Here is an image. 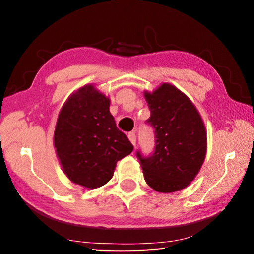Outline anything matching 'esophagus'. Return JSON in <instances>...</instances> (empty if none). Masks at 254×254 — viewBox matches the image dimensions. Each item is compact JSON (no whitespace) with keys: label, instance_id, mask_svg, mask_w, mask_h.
<instances>
[{"label":"esophagus","instance_id":"esophagus-1","mask_svg":"<svg viewBox=\"0 0 254 254\" xmlns=\"http://www.w3.org/2000/svg\"><path fill=\"white\" fill-rule=\"evenodd\" d=\"M127 137H128V140L131 141V143L133 144V145H135V142H136V135H135V133L134 132H130L127 134Z\"/></svg>","mask_w":254,"mask_h":254}]
</instances>
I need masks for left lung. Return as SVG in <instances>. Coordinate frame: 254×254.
Wrapping results in <instances>:
<instances>
[{
  "label": "left lung",
  "instance_id": "left-lung-1",
  "mask_svg": "<svg viewBox=\"0 0 254 254\" xmlns=\"http://www.w3.org/2000/svg\"><path fill=\"white\" fill-rule=\"evenodd\" d=\"M144 97L151 112L147 123L156 136L152 154L136 152L145 183L159 192L180 190L194 180L205 160L204 122L191 101L171 84L144 92Z\"/></svg>",
  "mask_w": 254,
  "mask_h": 254
}]
</instances>
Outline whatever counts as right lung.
I'll return each mask as SVG.
<instances>
[{"label":"right lung","instance_id":"1","mask_svg":"<svg viewBox=\"0 0 254 254\" xmlns=\"http://www.w3.org/2000/svg\"><path fill=\"white\" fill-rule=\"evenodd\" d=\"M54 144L65 175L94 189L113 177L117 162L133 151L110 113V100L93 85L68 97L59 112Z\"/></svg>","mask_w":254,"mask_h":254}]
</instances>
